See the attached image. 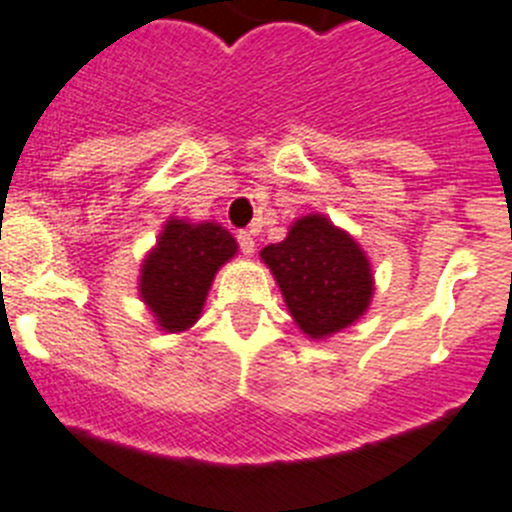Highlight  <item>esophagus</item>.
Listing matches in <instances>:
<instances>
[{
  "instance_id": "obj_1",
  "label": "esophagus",
  "mask_w": 512,
  "mask_h": 512,
  "mask_svg": "<svg viewBox=\"0 0 512 512\" xmlns=\"http://www.w3.org/2000/svg\"><path fill=\"white\" fill-rule=\"evenodd\" d=\"M237 242H240L242 255H252L255 252V237L250 232H237Z\"/></svg>"
}]
</instances>
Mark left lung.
I'll return each mask as SVG.
<instances>
[{
  "label": "left lung",
  "instance_id": "1",
  "mask_svg": "<svg viewBox=\"0 0 512 512\" xmlns=\"http://www.w3.org/2000/svg\"><path fill=\"white\" fill-rule=\"evenodd\" d=\"M260 257L275 275L292 320L312 340L345 330L370 307V260L327 217H300L285 240L267 245Z\"/></svg>",
  "mask_w": 512,
  "mask_h": 512
}]
</instances>
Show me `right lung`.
<instances>
[{
    "mask_svg": "<svg viewBox=\"0 0 512 512\" xmlns=\"http://www.w3.org/2000/svg\"><path fill=\"white\" fill-rule=\"evenodd\" d=\"M235 252V237L217 222L167 220L140 272V297L160 330L185 332L200 320L217 270Z\"/></svg>",
    "mask_w": 512,
    "mask_h": 512,
    "instance_id": "1",
    "label": "right lung"
}]
</instances>
